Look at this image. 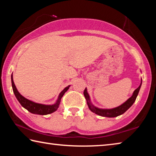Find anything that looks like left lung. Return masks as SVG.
<instances>
[{
    "label": "left lung",
    "mask_w": 156,
    "mask_h": 156,
    "mask_svg": "<svg viewBox=\"0 0 156 156\" xmlns=\"http://www.w3.org/2000/svg\"><path fill=\"white\" fill-rule=\"evenodd\" d=\"M141 84H142V81H141L140 84V86L133 91V94L132 95V96L131 98H129L125 103L121 105L119 107L113 108V109H98V108L94 107V105L91 103L90 98H89V96L86 88L84 89L83 94H84V98H85V99L87 100V102L89 109H90L92 112L95 113L96 114L98 115L103 116V117L113 118V117H117V116L122 114V113H125L126 110L129 109V108L132 106V105H133L134 103V102L136 101L137 96H138L140 89Z\"/></svg>",
    "instance_id": "obj_1"
}]
</instances>
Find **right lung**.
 I'll list each match as a JSON object with an SVG mask.
<instances>
[{
    "mask_svg": "<svg viewBox=\"0 0 156 156\" xmlns=\"http://www.w3.org/2000/svg\"><path fill=\"white\" fill-rule=\"evenodd\" d=\"M12 85L13 91H14L15 96L16 97L18 102L20 104L25 108V109L29 111L31 113H34V114H38V115H47L49 113H51L53 112H56L58 108L59 107V104L61 100L62 97L65 93L67 91L70 86H68L65 87L63 90L60 92L59 94L58 98L56 102V104L51 105H42L39 103H36V102L31 101V100L25 98L23 97L22 95H20L19 92L18 91L16 87L14 80H13V76L12 75Z\"/></svg>",
    "mask_w": 156,
    "mask_h": 156,
    "instance_id": "add662e5",
    "label": "right lung"
}]
</instances>
